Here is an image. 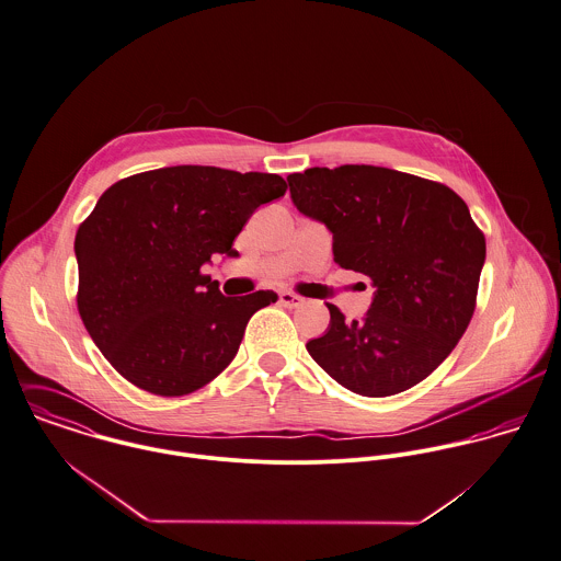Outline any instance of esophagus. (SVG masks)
Here are the masks:
<instances>
[{
	"label": "esophagus",
	"mask_w": 561,
	"mask_h": 561,
	"mask_svg": "<svg viewBox=\"0 0 561 561\" xmlns=\"http://www.w3.org/2000/svg\"><path fill=\"white\" fill-rule=\"evenodd\" d=\"M279 304H282L284 308H299V306H304V297H299V295L286 290V293L279 295Z\"/></svg>",
	"instance_id": "34e87169"
}]
</instances>
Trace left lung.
Masks as SVG:
<instances>
[{
  "label": "left lung",
  "instance_id": "obj_1",
  "mask_svg": "<svg viewBox=\"0 0 561 561\" xmlns=\"http://www.w3.org/2000/svg\"><path fill=\"white\" fill-rule=\"evenodd\" d=\"M299 213L334 233L342 268L377 288L366 319L330 330L308 353L340 386L390 397L432 375L463 336L479 290L485 236L463 199L440 182L370 164L288 175Z\"/></svg>",
  "mask_w": 561,
  "mask_h": 561
}]
</instances>
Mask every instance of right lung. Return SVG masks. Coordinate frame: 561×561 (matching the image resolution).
Segmentation results:
<instances>
[{"label":"right lung","instance_id":"1","mask_svg":"<svg viewBox=\"0 0 561 561\" xmlns=\"http://www.w3.org/2000/svg\"><path fill=\"white\" fill-rule=\"evenodd\" d=\"M273 173L164 167L113 184L76 233L78 312L114 370L158 397L191 394L238 353L273 290L224 297L202 273L262 204L284 197Z\"/></svg>","mask_w":561,"mask_h":561}]
</instances>
